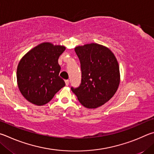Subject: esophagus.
I'll return each mask as SVG.
<instances>
[{"instance_id":"34e87169","label":"esophagus","mask_w":154,"mask_h":154,"mask_svg":"<svg viewBox=\"0 0 154 154\" xmlns=\"http://www.w3.org/2000/svg\"><path fill=\"white\" fill-rule=\"evenodd\" d=\"M65 82H66V86H68L69 84V81L68 80H65Z\"/></svg>"}]
</instances>
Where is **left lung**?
<instances>
[{
  "mask_svg": "<svg viewBox=\"0 0 154 154\" xmlns=\"http://www.w3.org/2000/svg\"><path fill=\"white\" fill-rule=\"evenodd\" d=\"M80 62L81 83L72 92L83 106L94 109L111 99L120 84V69L116 58L108 48L91 43L75 48Z\"/></svg>",
  "mask_w": 154,
  "mask_h": 154,
  "instance_id": "obj_1",
  "label": "left lung"
}]
</instances>
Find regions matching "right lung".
Masks as SVG:
<instances>
[{
  "label": "right lung",
  "mask_w": 154,
  "mask_h": 154,
  "mask_svg": "<svg viewBox=\"0 0 154 154\" xmlns=\"http://www.w3.org/2000/svg\"><path fill=\"white\" fill-rule=\"evenodd\" d=\"M66 47L43 42L24 55L18 64L17 80L21 93L29 102L43 106L63 87L58 59Z\"/></svg>",
  "instance_id": "add662e5"
}]
</instances>
